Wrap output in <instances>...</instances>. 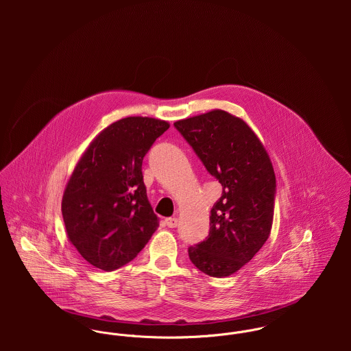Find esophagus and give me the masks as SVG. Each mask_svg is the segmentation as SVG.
Here are the masks:
<instances>
[{"label":"esophagus","mask_w":351,"mask_h":351,"mask_svg":"<svg viewBox=\"0 0 351 351\" xmlns=\"http://www.w3.org/2000/svg\"><path fill=\"white\" fill-rule=\"evenodd\" d=\"M165 223L167 227L170 228H176L178 226V219L177 217H166L165 219Z\"/></svg>","instance_id":"obj_1"}]
</instances>
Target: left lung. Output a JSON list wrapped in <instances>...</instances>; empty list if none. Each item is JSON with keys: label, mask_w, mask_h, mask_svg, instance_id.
Here are the masks:
<instances>
[{"label": "left lung", "mask_w": 351, "mask_h": 351, "mask_svg": "<svg viewBox=\"0 0 351 351\" xmlns=\"http://www.w3.org/2000/svg\"><path fill=\"white\" fill-rule=\"evenodd\" d=\"M206 170L221 184L210 209L209 235L189 258L210 277H228L267 241L274 215L276 176L262 142L241 117L213 109L174 123Z\"/></svg>", "instance_id": "left-lung-1"}]
</instances>
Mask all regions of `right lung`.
<instances>
[{
  "label": "right lung",
  "mask_w": 351,
  "mask_h": 351,
  "mask_svg": "<svg viewBox=\"0 0 351 351\" xmlns=\"http://www.w3.org/2000/svg\"><path fill=\"white\" fill-rule=\"evenodd\" d=\"M170 124L130 116L104 128L77 162L62 197L70 243L105 271L132 261L159 227L142 162Z\"/></svg>",
  "instance_id": "right-lung-1"
}]
</instances>
